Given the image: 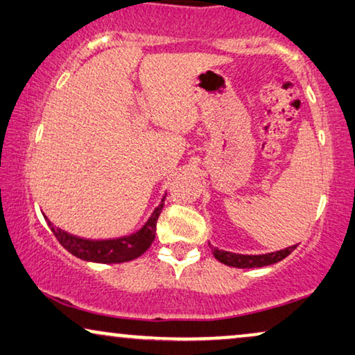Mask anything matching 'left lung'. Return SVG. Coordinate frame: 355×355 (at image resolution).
Here are the masks:
<instances>
[{"instance_id":"8db88e82","label":"left lung","mask_w":355,"mask_h":355,"mask_svg":"<svg viewBox=\"0 0 355 355\" xmlns=\"http://www.w3.org/2000/svg\"><path fill=\"white\" fill-rule=\"evenodd\" d=\"M209 246H211V243H209ZM296 246L297 244H293V246H288L284 249H279V251L267 252V254H238V252L223 251V249H218L214 246H211V251L218 262L225 263L228 267L257 268V267L272 266V263L283 261L284 257H288L289 254L296 249Z\"/></svg>"}]
</instances>
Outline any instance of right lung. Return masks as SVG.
Returning <instances> with one entry per match:
<instances>
[{"label":"right lung","instance_id":"1","mask_svg":"<svg viewBox=\"0 0 355 355\" xmlns=\"http://www.w3.org/2000/svg\"><path fill=\"white\" fill-rule=\"evenodd\" d=\"M166 194L162 196V201L159 206L151 212L148 220L143 223L141 228L137 232L123 234L119 238H107V239H88L80 238L76 234L64 232L59 227H54L51 220L44 216V220L48 222V227L51 228L54 236L62 244L64 249H67L72 256H76L82 261L96 262V263H122L133 261L148 251L151 243L156 238V225L159 214L162 212Z\"/></svg>","mask_w":355,"mask_h":355}]
</instances>
